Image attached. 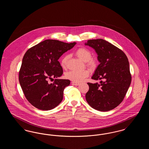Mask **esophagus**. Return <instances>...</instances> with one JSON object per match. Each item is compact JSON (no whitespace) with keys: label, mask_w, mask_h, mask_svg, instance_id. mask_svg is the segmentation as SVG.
Returning a JSON list of instances; mask_svg holds the SVG:
<instances>
[{"label":"esophagus","mask_w":149,"mask_h":149,"mask_svg":"<svg viewBox=\"0 0 149 149\" xmlns=\"http://www.w3.org/2000/svg\"><path fill=\"white\" fill-rule=\"evenodd\" d=\"M72 84H73L74 85H76V86H77V85H79V83H77V82H72Z\"/></svg>","instance_id":"esophagus-1"}]
</instances>
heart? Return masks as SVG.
Here are the masks:
<instances>
[{
	"mask_svg": "<svg viewBox=\"0 0 149 149\" xmlns=\"http://www.w3.org/2000/svg\"><path fill=\"white\" fill-rule=\"evenodd\" d=\"M75 54L81 60L85 62L86 65L91 69H95L97 66L96 61L93 59L91 52L86 48H80L76 51ZM69 56L65 55L61 60L60 64L63 68L65 69L67 66ZM89 75V71L88 70H71L65 74V77L73 81L74 82H81Z\"/></svg>",
	"mask_w": 149,
	"mask_h": 149,
	"instance_id": "b5f03b06",
	"label": "heart"
}]
</instances>
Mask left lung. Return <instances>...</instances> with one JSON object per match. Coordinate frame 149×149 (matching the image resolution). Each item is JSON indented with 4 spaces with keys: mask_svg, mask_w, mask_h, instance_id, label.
Wrapping results in <instances>:
<instances>
[{
    "mask_svg": "<svg viewBox=\"0 0 149 149\" xmlns=\"http://www.w3.org/2000/svg\"><path fill=\"white\" fill-rule=\"evenodd\" d=\"M98 54L100 64L92 79L100 84L88 83L86 102L102 112L112 110L123 101L131 82L127 57L122 50L103 39L90 40L85 43Z\"/></svg>",
    "mask_w": 149,
    "mask_h": 149,
    "instance_id": "obj_1",
    "label": "left lung"
}]
</instances>
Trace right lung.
I'll return each mask as SVG.
<instances>
[{"mask_svg": "<svg viewBox=\"0 0 149 149\" xmlns=\"http://www.w3.org/2000/svg\"><path fill=\"white\" fill-rule=\"evenodd\" d=\"M76 43L46 40L26 51L19 71V81L26 99L33 106L48 111L61 102L64 89L70 81L57 79L63 74L58 60ZM52 77L56 79L50 84L48 80Z\"/></svg>", "mask_w": 149, "mask_h": 149, "instance_id": "right-lung-1", "label": "right lung"}]
</instances>
